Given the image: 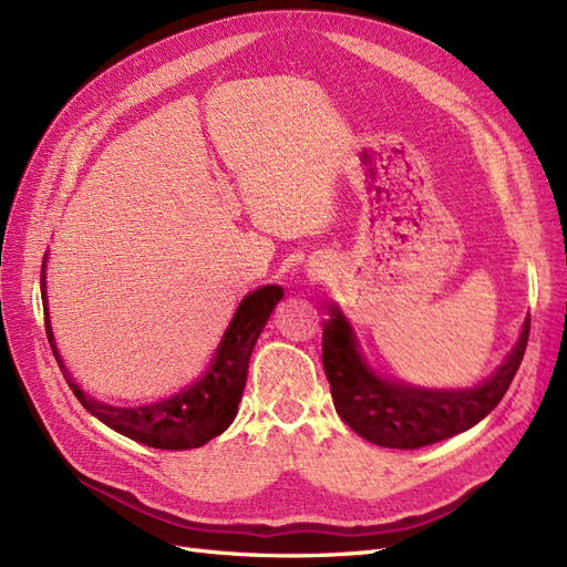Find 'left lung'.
<instances>
[{
    "instance_id": "obj_1",
    "label": "left lung",
    "mask_w": 567,
    "mask_h": 567,
    "mask_svg": "<svg viewBox=\"0 0 567 567\" xmlns=\"http://www.w3.org/2000/svg\"><path fill=\"white\" fill-rule=\"evenodd\" d=\"M323 321L321 362L338 416L357 435L388 450H419L468 431L502 402L527 348L525 319L516 348L489 379L475 388L431 390L375 373L364 359L348 317L331 302Z\"/></svg>"
}]
</instances>
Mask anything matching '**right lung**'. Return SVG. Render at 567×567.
I'll return each instance as SVG.
<instances>
[{
	"instance_id": "add662e5",
	"label": "right lung",
	"mask_w": 567,
	"mask_h": 567,
	"mask_svg": "<svg viewBox=\"0 0 567 567\" xmlns=\"http://www.w3.org/2000/svg\"><path fill=\"white\" fill-rule=\"evenodd\" d=\"M47 257L42 265V305H44V329L49 346L54 350L56 362L63 371L65 383L71 385L80 404L96 416L101 423L113 427L115 433L125 435L134 442L156 450H196L200 444L221 435L231 425L238 411V402L244 398V388L248 379V362L257 338H260L265 323L274 307L284 298L281 286H262L248 293L238 310L234 312L225 336L210 359L203 375L175 392L173 398L144 406H111L87 398L80 385L71 379L63 359L56 350L54 331H51L49 307H47Z\"/></svg>"
}]
</instances>
